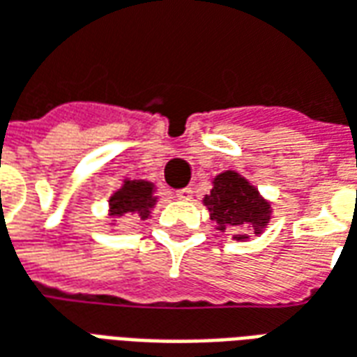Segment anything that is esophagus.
<instances>
[{"label":"esophagus","mask_w":357,"mask_h":357,"mask_svg":"<svg viewBox=\"0 0 357 357\" xmlns=\"http://www.w3.org/2000/svg\"><path fill=\"white\" fill-rule=\"evenodd\" d=\"M178 199H190L192 198V188H181V190H176L174 194Z\"/></svg>","instance_id":"1"}]
</instances>
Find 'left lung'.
Listing matches in <instances>:
<instances>
[{"label":"left lung","mask_w":357,"mask_h":357,"mask_svg":"<svg viewBox=\"0 0 357 357\" xmlns=\"http://www.w3.org/2000/svg\"><path fill=\"white\" fill-rule=\"evenodd\" d=\"M206 206L211 219L217 221L219 231H227L229 227H242L248 225L254 229L255 234L264 231L269 221L271 209L267 202L261 199L259 192L246 183L238 173L219 174L215 178V186L209 196H206ZM236 240L248 238L246 234H234Z\"/></svg>","instance_id":"obj_1"}]
</instances>
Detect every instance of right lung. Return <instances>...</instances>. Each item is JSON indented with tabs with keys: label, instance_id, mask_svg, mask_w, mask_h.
I'll return each mask as SVG.
<instances>
[{
	"label": "right lung",
	"instance_id": "obj_1",
	"mask_svg": "<svg viewBox=\"0 0 357 357\" xmlns=\"http://www.w3.org/2000/svg\"><path fill=\"white\" fill-rule=\"evenodd\" d=\"M153 186L150 183H126L115 196L111 198V215H123L128 211H136L140 219L150 217V207L153 206L151 196Z\"/></svg>",
	"mask_w": 357,
	"mask_h": 357
}]
</instances>
